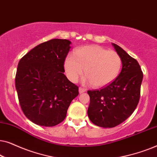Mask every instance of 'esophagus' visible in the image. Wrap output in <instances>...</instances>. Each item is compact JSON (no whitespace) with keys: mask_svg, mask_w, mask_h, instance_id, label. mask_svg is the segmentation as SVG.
<instances>
[{"mask_svg":"<svg viewBox=\"0 0 157 157\" xmlns=\"http://www.w3.org/2000/svg\"><path fill=\"white\" fill-rule=\"evenodd\" d=\"M79 93L80 94H83V93H84V92H86V90L84 88H82V87H79Z\"/></svg>","mask_w":157,"mask_h":157,"instance_id":"1","label":"esophagus"}]
</instances>
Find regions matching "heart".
Segmentation results:
<instances>
[{
    "label": "heart",
    "mask_w": 157,
    "mask_h": 157,
    "mask_svg": "<svg viewBox=\"0 0 157 157\" xmlns=\"http://www.w3.org/2000/svg\"><path fill=\"white\" fill-rule=\"evenodd\" d=\"M121 59L113 51L98 46H86L75 51L65 60L64 68L68 78L76 82L84 73L86 81L94 88H103L110 84L119 74Z\"/></svg>",
    "instance_id": "heart-1"
}]
</instances>
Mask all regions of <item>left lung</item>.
I'll return each mask as SVG.
<instances>
[{"label":"left lung","mask_w":157,"mask_h":157,"mask_svg":"<svg viewBox=\"0 0 157 157\" xmlns=\"http://www.w3.org/2000/svg\"><path fill=\"white\" fill-rule=\"evenodd\" d=\"M121 57L122 69L117 78L100 90L88 91V116L92 123L104 128L117 126L136 109L140 98L143 72L138 61L124 49L112 44Z\"/></svg>","instance_id":"obj_1"}]
</instances>
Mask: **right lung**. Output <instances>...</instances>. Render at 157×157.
Returning <instances> with one entry per match:
<instances>
[{
    "mask_svg": "<svg viewBox=\"0 0 157 157\" xmlns=\"http://www.w3.org/2000/svg\"><path fill=\"white\" fill-rule=\"evenodd\" d=\"M71 42L51 39L31 49L19 61L16 89L23 113L37 125L53 126L66 118L78 87L63 73Z\"/></svg>",
    "mask_w": 157,
    "mask_h": 157,
    "instance_id": "right-lung-1",
    "label": "right lung"
}]
</instances>
